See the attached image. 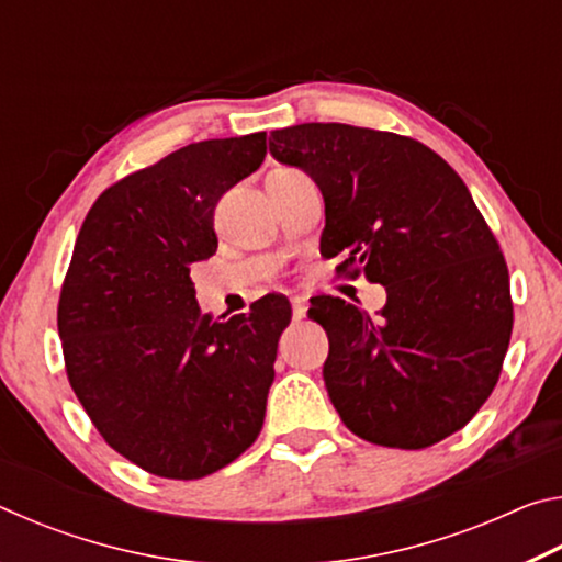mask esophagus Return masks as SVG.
<instances>
[{"instance_id":"34e87169","label":"esophagus","mask_w":562,"mask_h":562,"mask_svg":"<svg viewBox=\"0 0 562 562\" xmlns=\"http://www.w3.org/2000/svg\"><path fill=\"white\" fill-rule=\"evenodd\" d=\"M307 315V297H292V319L300 322Z\"/></svg>"}]
</instances>
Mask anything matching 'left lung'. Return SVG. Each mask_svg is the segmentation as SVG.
I'll return each mask as SVG.
<instances>
[{
    "label": "left lung",
    "instance_id": "1",
    "mask_svg": "<svg viewBox=\"0 0 562 562\" xmlns=\"http://www.w3.org/2000/svg\"><path fill=\"white\" fill-rule=\"evenodd\" d=\"M270 154L315 178L319 247L386 288L379 317L315 297L327 394L351 434L426 449L463 429L498 382L513 329L508 268L459 173L429 146L347 123L270 133Z\"/></svg>",
    "mask_w": 562,
    "mask_h": 562
}]
</instances>
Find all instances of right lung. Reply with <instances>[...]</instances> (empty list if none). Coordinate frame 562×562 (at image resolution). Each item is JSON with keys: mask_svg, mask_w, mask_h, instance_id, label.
Listing matches in <instances>:
<instances>
[{"mask_svg": "<svg viewBox=\"0 0 562 562\" xmlns=\"http://www.w3.org/2000/svg\"><path fill=\"white\" fill-rule=\"evenodd\" d=\"M265 154V131L190 144L103 190L76 237L66 374L111 449L164 479L211 475L262 429L290 302L201 315L190 265L215 255V205Z\"/></svg>", "mask_w": 562, "mask_h": 562, "instance_id": "1", "label": "right lung"}]
</instances>
